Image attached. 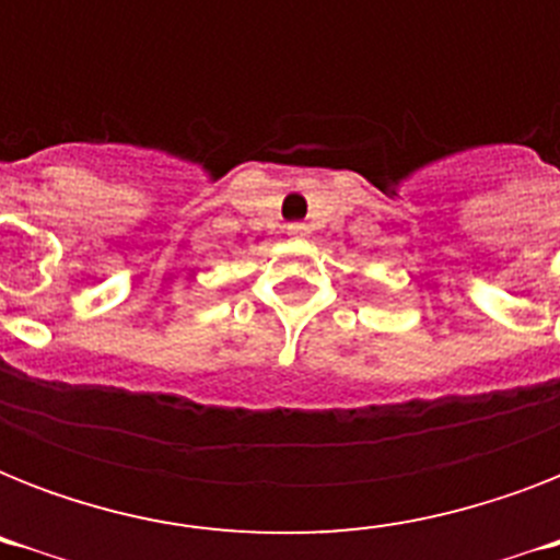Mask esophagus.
Instances as JSON below:
<instances>
[{
  "instance_id": "esophagus-1",
  "label": "esophagus",
  "mask_w": 560,
  "mask_h": 560,
  "mask_svg": "<svg viewBox=\"0 0 560 560\" xmlns=\"http://www.w3.org/2000/svg\"><path fill=\"white\" fill-rule=\"evenodd\" d=\"M288 235L293 237V241H307V237H311V226H307V223H290Z\"/></svg>"
}]
</instances>
